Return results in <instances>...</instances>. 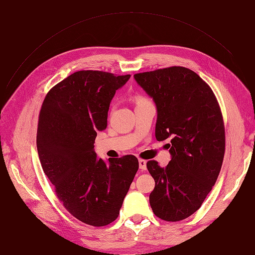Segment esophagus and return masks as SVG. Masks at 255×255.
Returning <instances> with one entry per match:
<instances>
[{
	"instance_id": "1",
	"label": "esophagus",
	"mask_w": 255,
	"mask_h": 255,
	"mask_svg": "<svg viewBox=\"0 0 255 255\" xmlns=\"http://www.w3.org/2000/svg\"><path fill=\"white\" fill-rule=\"evenodd\" d=\"M138 161H139V168L141 169V170H145V169H146V160L140 158Z\"/></svg>"
}]
</instances>
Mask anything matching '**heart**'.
<instances>
[{"label": "heart", "mask_w": 255, "mask_h": 255, "mask_svg": "<svg viewBox=\"0 0 255 255\" xmlns=\"http://www.w3.org/2000/svg\"><path fill=\"white\" fill-rule=\"evenodd\" d=\"M135 101H136V103L137 104H140V103H143V102H146L148 101V100H146L144 97H141V96H138V97H136V99H135Z\"/></svg>", "instance_id": "1"}]
</instances>
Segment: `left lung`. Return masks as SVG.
<instances>
[{
	"instance_id": "obj_1",
	"label": "left lung",
	"mask_w": 255,
	"mask_h": 255,
	"mask_svg": "<svg viewBox=\"0 0 255 255\" xmlns=\"http://www.w3.org/2000/svg\"><path fill=\"white\" fill-rule=\"evenodd\" d=\"M134 79L157 109L155 137L170 139L171 160H149L155 181L150 205L158 218L180 221L197 212L219 175L226 150L222 114L211 87L185 67L137 73Z\"/></svg>"
}]
</instances>
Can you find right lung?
Wrapping results in <instances>:
<instances>
[{
	"label": "right lung",
	"instance_id": "1",
	"mask_svg": "<svg viewBox=\"0 0 255 255\" xmlns=\"http://www.w3.org/2000/svg\"><path fill=\"white\" fill-rule=\"evenodd\" d=\"M129 78L74 72L48 92L40 110L37 150L43 172L66 210L89 226L104 227L117 219L139 167L134 155L105 163L94 149L97 132L107 127L116 90Z\"/></svg>",
	"mask_w": 255,
	"mask_h": 255
}]
</instances>
